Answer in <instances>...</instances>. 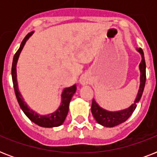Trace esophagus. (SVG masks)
Wrapping results in <instances>:
<instances>
[{
    "mask_svg": "<svg viewBox=\"0 0 157 157\" xmlns=\"http://www.w3.org/2000/svg\"><path fill=\"white\" fill-rule=\"evenodd\" d=\"M80 82L83 85H86V84L89 83V78L88 76H86V75H82L81 76V79H80Z\"/></svg>",
    "mask_w": 157,
    "mask_h": 157,
    "instance_id": "34e87169",
    "label": "esophagus"
}]
</instances>
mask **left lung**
<instances>
[{"label": "left lung", "instance_id": "1", "mask_svg": "<svg viewBox=\"0 0 157 157\" xmlns=\"http://www.w3.org/2000/svg\"><path fill=\"white\" fill-rule=\"evenodd\" d=\"M138 50L142 55V61L139 64L141 76H140V86H139V93H138V95H137V98L134 101V103L130 107H128L127 109L119 111V112H112L103 109L102 107L98 106V103H96L94 99L92 101L91 112H92L94 119L96 120V121L103 126L114 127L125 121L134 112L137 107V103H139L140 98H141L144 87H145V82H146V63H145L143 50L141 48H139Z\"/></svg>", "mask_w": 157, "mask_h": 157}]
</instances>
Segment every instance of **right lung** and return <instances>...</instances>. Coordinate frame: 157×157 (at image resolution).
Masks as SVG:
<instances>
[{
  "instance_id": "obj_1",
  "label": "right lung",
  "mask_w": 157,
  "mask_h": 157,
  "mask_svg": "<svg viewBox=\"0 0 157 157\" xmlns=\"http://www.w3.org/2000/svg\"><path fill=\"white\" fill-rule=\"evenodd\" d=\"M33 33V32L29 33L24 37V39H23L22 43H21L20 47L17 50V52L15 53L14 56H13L12 68H11V74H12V81H13L14 93H15L16 98H17V100H18V103L19 106H20L21 109L23 110V112L25 113L26 116L32 121L41 127H49L50 128V127L59 126V125H61L63 123L68 113L69 103H70V101L71 99V97H72V95L76 92V85H74V86H71V87H68V88L64 89L63 91V94H62V103L60 107L58 108V110L55 112L51 113L50 115H46V116H40V115H38L37 113H36L33 111H32L27 106V104L24 103L23 97H22V95L19 93V91H18V84H17V75H16V64H17V61H18V56L20 54L21 50H23L26 41H27L28 38L30 37Z\"/></svg>"
}]
</instances>
